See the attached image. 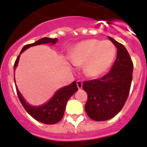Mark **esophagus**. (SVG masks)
<instances>
[{"label": "esophagus", "instance_id": "obj_1", "mask_svg": "<svg viewBox=\"0 0 147 147\" xmlns=\"http://www.w3.org/2000/svg\"><path fill=\"white\" fill-rule=\"evenodd\" d=\"M76 85H77V88L79 89H82V82L81 81H77L76 82Z\"/></svg>", "mask_w": 147, "mask_h": 147}]
</instances>
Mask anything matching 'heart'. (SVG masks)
Wrapping results in <instances>:
<instances>
[{"label":"heart","instance_id":"obj_1","mask_svg":"<svg viewBox=\"0 0 147 147\" xmlns=\"http://www.w3.org/2000/svg\"><path fill=\"white\" fill-rule=\"evenodd\" d=\"M116 55L115 45L108 40H87L75 45L70 60L75 66L83 67L85 75L96 78L108 70Z\"/></svg>","mask_w":147,"mask_h":147}]
</instances>
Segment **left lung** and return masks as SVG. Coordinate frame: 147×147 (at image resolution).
Segmentation results:
<instances>
[{"label": "left lung", "instance_id": "obj_1", "mask_svg": "<svg viewBox=\"0 0 147 147\" xmlns=\"http://www.w3.org/2000/svg\"><path fill=\"white\" fill-rule=\"evenodd\" d=\"M109 40L117 49V57L112 68L98 80L84 82L83 90L88 93L85 106L87 114L97 121H106L117 115L127 99L132 80L133 64L122 44L112 37Z\"/></svg>", "mask_w": 147, "mask_h": 147}]
</instances>
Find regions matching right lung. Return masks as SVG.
Masks as SVG:
<instances>
[{
    "label": "right lung",
    "mask_w": 147,
    "mask_h": 147,
    "mask_svg": "<svg viewBox=\"0 0 147 147\" xmlns=\"http://www.w3.org/2000/svg\"><path fill=\"white\" fill-rule=\"evenodd\" d=\"M57 38L52 39L49 38V37H43V38H41L36 41L34 43L24 45L15 62L14 71H15V69H16L17 66L18 65L20 54L23 51H25L26 49H28V48L35 46V45L48 43H50L52 45L57 43ZM14 80H15L18 98L20 99L23 107L27 111V113L37 121L46 124H56L62 119L67 101L72 96V95L78 90L76 82H74L71 83V85L62 87V88L57 90L56 93H54V96L45 104L38 105V106H33V105H29L28 102H26V100L23 98V95L20 93V92L18 90L16 82H15V79H14Z\"/></svg>",
    "instance_id": "1"
}]
</instances>
